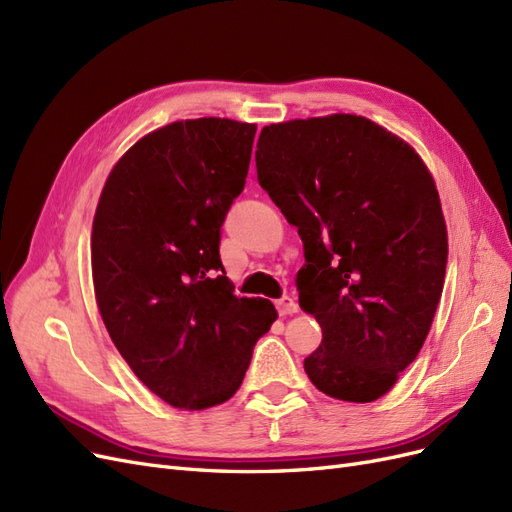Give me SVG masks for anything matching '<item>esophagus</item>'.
<instances>
[{"instance_id":"34e87169","label":"esophagus","mask_w":512,"mask_h":512,"mask_svg":"<svg viewBox=\"0 0 512 512\" xmlns=\"http://www.w3.org/2000/svg\"><path fill=\"white\" fill-rule=\"evenodd\" d=\"M275 307H277V314H280V316H292V314L299 312L297 301L290 299V297L277 299V301H275Z\"/></svg>"}]
</instances>
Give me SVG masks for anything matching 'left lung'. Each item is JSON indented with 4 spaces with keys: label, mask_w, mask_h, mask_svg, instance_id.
I'll return each instance as SVG.
<instances>
[{
    "label": "left lung",
    "mask_w": 512,
    "mask_h": 512,
    "mask_svg": "<svg viewBox=\"0 0 512 512\" xmlns=\"http://www.w3.org/2000/svg\"><path fill=\"white\" fill-rule=\"evenodd\" d=\"M256 170L303 241L299 305L322 329L305 374L354 404L389 393L444 288L446 224L427 166L374 121L331 115L262 128Z\"/></svg>",
    "instance_id": "obj_1"
}]
</instances>
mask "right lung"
Segmentation results:
<instances>
[{"mask_svg": "<svg viewBox=\"0 0 512 512\" xmlns=\"http://www.w3.org/2000/svg\"><path fill=\"white\" fill-rule=\"evenodd\" d=\"M254 134V123L218 117L168 123L115 164L96 209L91 271L106 331L175 408L235 395L277 318L271 301L237 297L220 260Z\"/></svg>", "mask_w": 512, "mask_h": 512, "instance_id": "right-lung-1", "label": "right lung"}]
</instances>
